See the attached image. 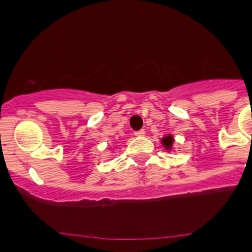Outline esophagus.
I'll use <instances>...</instances> for the list:
<instances>
[{
  "label": "esophagus",
  "instance_id": "obj_1",
  "mask_svg": "<svg viewBox=\"0 0 252 252\" xmlns=\"http://www.w3.org/2000/svg\"><path fill=\"white\" fill-rule=\"evenodd\" d=\"M134 134H135L137 137H143V135L145 134V130H144V129H140V130H137Z\"/></svg>",
  "mask_w": 252,
  "mask_h": 252
}]
</instances>
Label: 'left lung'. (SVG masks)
<instances>
[{
  "label": "left lung",
  "mask_w": 252,
  "mask_h": 252,
  "mask_svg": "<svg viewBox=\"0 0 252 252\" xmlns=\"http://www.w3.org/2000/svg\"><path fill=\"white\" fill-rule=\"evenodd\" d=\"M161 144H163V147L165 148L166 150L173 149V144H174L173 135H171V134H168V135H165L164 138H161Z\"/></svg>",
  "instance_id": "left-lung-1"
}]
</instances>
